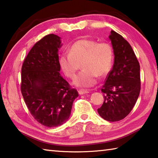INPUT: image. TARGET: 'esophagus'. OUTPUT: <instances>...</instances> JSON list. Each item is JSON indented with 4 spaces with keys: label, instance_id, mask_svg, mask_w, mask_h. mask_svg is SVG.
<instances>
[{
    "label": "esophagus",
    "instance_id": "esophagus-1",
    "mask_svg": "<svg viewBox=\"0 0 158 158\" xmlns=\"http://www.w3.org/2000/svg\"><path fill=\"white\" fill-rule=\"evenodd\" d=\"M79 95H83V94H85V93H89V92L88 91V90H84V89H81L79 90Z\"/></svg>",
    "mask_w": 158,
    "mask_h": 158
}]
</instances>
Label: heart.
<instances>
[{"mask_svg":"<svg viewBox=\"0 0 158 158\" xmlns=\"http://www.w3.org/2000/svg\"><path fill=\"white\" fill-rule=\"evenodd\" d=\"M113 47L107 42L89 39L79 40L69 48V53L61 54L59 63L65 75L74 79L81 67L82 71L74 81L79 87H90L98 77H105L110 73L114 63Z\"/></svg>","mask_w":158,"mask_h":158,"instance_id":"heart-1","label":"heart"}]
</instances>
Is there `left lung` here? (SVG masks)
<instances>
[{
  "mask_svg": "<svg viewBox=\"0 0 158 158\" xmlns=\"http://www.w3.org/2000/svg\"><path fill=\"white\" fill-rule=\"evenodd\" d=\"M109 39L114 52V63L101 90L104 102L98 109L106 121H118L132 111L141 89L140 65L132 47L121 35L111 31Z\"/></svg>",
  "mask_w": 158,
  "mask_h": 158,
  "instance_id": "1",
  "label": "left lung"
}]
</instances>
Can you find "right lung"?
<instances>
[{
  "label": "right lung",
  "mask_w": 158,
  "mask_h": 158,
  "mask_svg": "<svg viewBox=\"0 0 158 158\" xmlns=\"http://www.w3.org/2000/svg\"><path fill=\"white\" fill-rule=\"evenodd\" d=\"M61 46L60 37L47 35L34 44L21 68V91L26 105L34 118L48 127L68 121L79 96L59 73Z\"/></svg>",
  "instance_id": "right-lung-1"
}]
</instances>
